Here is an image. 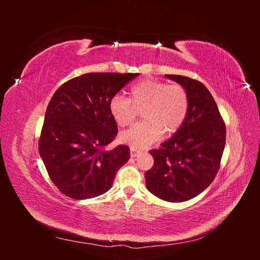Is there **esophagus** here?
I'll list each match as a JSON object with an SVG mask.
<instances>
[{
	"instance_id": "1",
	"label": "esophagus",
	"mask_w": 260,
	"mask_h": 260,
	"mask_svg": "<svg viewBox=\"0 0 260 260\" xmlns=\"http://www.w3.org/2000/svg\"><path fill=\"white\" fill-rule=\"evenodd\" d=\"M139 153H140V149H138V148H136V147H131V148H130V155H131V157L138 156Z\"/></svg>"
}]
</instances>
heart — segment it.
<instances>
[{
    "mask_svg": "<svg viewBox=\"0 0 260 260\" xmlns=\"http://www.w3.org/2000/svg\"><path fill=\"white\" fill-rule=\"evenodd\" d=\"M129 94V99L115 95L108 103L109 113L120 127L130 125L138 109L142 108L144 120L122 132V142L136 148L147 147L158 141L162 132L172 136L183 127L190 109V98L183 85L143 79L131 86Z\"/></svg>",
    "mask_w": 260,
    "mask_h": 260,
    "instance_id": "heart-1",
    "label": "heart"
}]
</instances>
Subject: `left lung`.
I'll return each mask as SVG.
<instances>
[{"label": "left lung", "mask_w": 260, "mask_h": 260, "mask_svg": "<svg viewBox=\"0 0 260 260\" xmlns=\"http://www.w3.org/2000/svg\"><path fill=\"white\" fill-rule=\"evenodd\" d=\"M183 85L190 98L186 120L174 137L149 151L153 167L145 172L148 191L160 200L180 203L195 198L214 181L225 145V123L202 82L166 75Z\"/></svg>", "instance_id": "1"}]
</instances>
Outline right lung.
<instances>
[{"label":"right lung","instance_id":"add662e5","mask_svg":"<svg viewBox=\"0 0 260 260\" xmlns=\"http://www.w3.org/2000/svg\"><path fill=\"white\" fill-rule=\"evenodd\" d=\"M139 74L91 73L73 78L53 94L39 139V153L52 182L74 200L112 187L130 158L127 145L106 149L117 136L108 109L113 96Z\"/></svg>","mask_w":260,"mask_h":260}]
</instances>
